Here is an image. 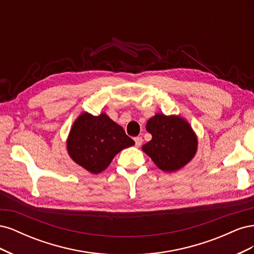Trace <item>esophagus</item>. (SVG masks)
I'll use <instances>...</instances> for the list:
<instances>
[{
  "label": "esophagus",
  "instance_id": "esophagus-1",
  "mask_svg": "<svg viewBox=\"0 0 254 254\" xmlns=\"http://www.w3.org/2000/svg\"><path fill=\"white\" fill-rule=\"evenodd\" d=\"M134 142H135V146L136 147H140V146L142 145V143H143V139L141 136H136V137H134Z\"/></svg>",
  "mask_w": 254,
  "mask_h": 254
}]
</instances>
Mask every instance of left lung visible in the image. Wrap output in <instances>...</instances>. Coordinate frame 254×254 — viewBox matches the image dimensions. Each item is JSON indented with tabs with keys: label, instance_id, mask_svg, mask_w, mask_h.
<instances>
[{
	"label": "left lung",
	"instance_id": "left-lung-1",
	"mask_svg": "<svg viewBox=\"0 0 254 254\" xmlns=\"http://www.w3.org/2000/svg\"><path fill=\"white\" fill-rule=\"evenodd\" d=\"M146 130L152 137L142 146V150L161 171H179L195 157L197 135L190 123L180 115L157 113L147 121Z\"/></svg>",
	"mask_w": 254,
	"mask_h": 254
}]
</instances>
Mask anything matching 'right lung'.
Here are the masks:
<instances>
[{"label": "right lung", "instance_id": "right-lung-1", "mask_svg": "<svg viewBox=\"0 0 254 254\" xmlns=\"http://www.w3.org/2000/svg\"><path fill=\"white\" fill-rule=\"evenodd\" d=\"M134 141L105 112L92 115L82 112L73 123L66 140L68 156L92 174L105 171L118 153Z\"/></svg>", "mask_w": 254, "mask_h": 254}]
</instances>
